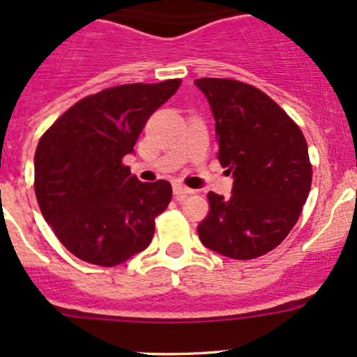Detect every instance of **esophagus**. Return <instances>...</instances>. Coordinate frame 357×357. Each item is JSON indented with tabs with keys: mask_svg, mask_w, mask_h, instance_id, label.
I'll return each instance as SVG.
<instances>
[{
	"mask_svg": "<svg viewBox=\"0 0 357 357\" xmlns=\"http://www.w3.org/2000/svg\"><path fill=\"white\" fill-rule=\"evenodd\" d=\"M172 192H174L176 199L181 200V199H185L186 195H192L193 190L192 188H186V186H183V185H174V186H172Z\"/></svg>",
	"mask_w": 357,
	"mask_h": 357,
	"instance_id": "obj_1",
	"label": "esophagus"
}]
</instances>
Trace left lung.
<instances>
[{
    "label": "left lung",
    "mask_w": 357,
    "mask_h": 357,
    "mask_svg": "<svg viewBox=\"0 0 357 357\" xmlns=\"http://www.w3.org/2000/svg\"><path fill=\"white\" fill-rule=\"evenodd\" d=\"M195 84L214 114L219 162L235 178L229 199L208 192L200 242L238 261L261 257L287 238L307 200V143L290 115L255 86L218 77Z\"/></svg>",
    "instance_id": "left-lung-1"
}]
</instances>
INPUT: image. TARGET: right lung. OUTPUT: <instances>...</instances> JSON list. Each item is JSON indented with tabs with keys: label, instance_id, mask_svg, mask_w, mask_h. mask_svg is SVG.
<instances>
[{
	"label": "right lung",
	"instance_id": "1",
	"mask_svg": "<svg viewBox=\"0 0 357 357\" xmlns=\"http://www.w3.org/2000/svg\"><path fill=\"white\" fill-rule=\"evenodd\" d=\"M179 86L181 79H167L107 88L74 103L39 139L36 199L60 243L81 261L110 268L152 242L172 186L142 183L122 158Z\"/></svg>",
	"mask_w": 357,
	"mask_h": 357
}]
</instances>
